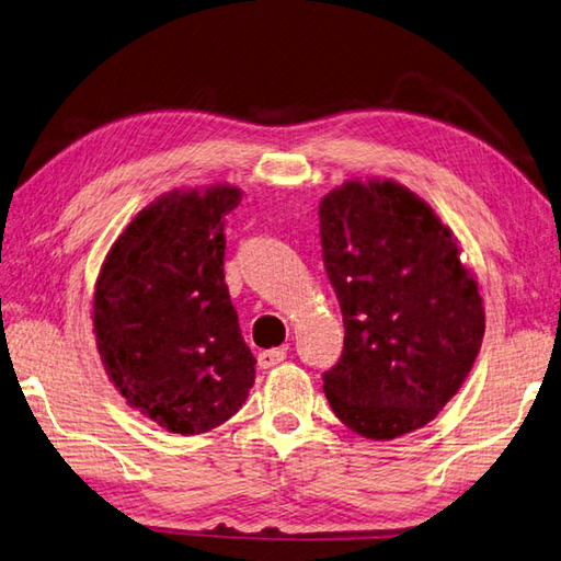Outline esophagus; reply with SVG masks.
<instances>
[{
	"label": "esophagus",
	"mask_w": 561,
	"mask_h": 561,
	"mask_svg": "<svg viewBox=\"0 0 561 561\" xmlns=\"http://www.w3.org/2000/svg\"><path fill=\"white\" fill-rule=\"evenodd\" d=\"M256 359H259L261 369H271V367H276V365L283 363L285 351H283V347H271V351H261L256 355Z\"/></svg>",
	"instance_id": "esophagus-1"
}]
</instances>
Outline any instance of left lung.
Segmentation results:
<instances>
[{
  "instance_id": "obj_1",
  "label": "left lung",
  "mask_w": 561,
  "mask_h": 561,
  "mask_svg": "<svg viewBox=\"0 0 561 561\" xmlns=\"http://www.w3.org/2000/svg\"><path fill=\"white\" fill-rule=\"evenodd\" d=\"M319 234L345 329L339 363L321 377L331 410L367 439L427 425L466 381L484 335L458 240L391 180L323 196Z\"/></svg>"
}]
</instances>
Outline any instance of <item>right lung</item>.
I'll list each match as a JSON object with an SVG mask.
<instances>
[{"instance_id": "add662e5", "label": "right lung", "mask_w": 561, "mask_h": 561, "mask_svg": "<svg viewBox=\"0 0 561 561\" xmlns=\"http://www.w3.org/2000/svg\"><path fill=\"white\" fill-rule=\"evenodd\" d=\"M238 186L172 192L146 206L112 244L95 283L93 331L110 381L175 434L230 420L254 386L226 285V218Z\"/></svg>"}]
</instances>
